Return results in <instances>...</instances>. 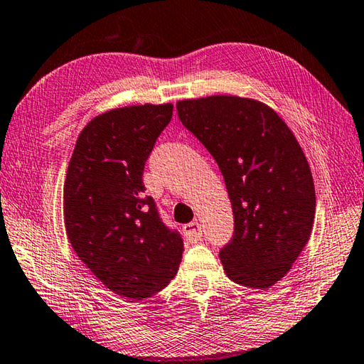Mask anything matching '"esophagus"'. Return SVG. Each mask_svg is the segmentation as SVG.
Here are the masks:
<instances>
[{
  "instance_id": "1",
  "label": "esophagus",
  "mask_w": 364,
  "mask_h": 364,
  "mask_svg": "<svg viewBox=\"0 0 364 364\" xmlns=\"http://www.w3.org/2000/svg\"><path fill=\"white\" fill-rule=\"evenodd\" d=\"M183 234H184V237H186L188 242L196 243L197 240H200V237H202V226L197 221L184 224Z\"/></svg>"
}]
</instances>
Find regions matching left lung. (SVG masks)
<instances>
[{
  "mask_svg": "<svg viewBox=\"0 0 364 364\" xmlns=\"http://www.w3.org/2000/svg\"><path fill=\"white\" fill-rule=\"evenodd\" d=\"M176 109L226 183L234 235L220 251L224 272L248 288L275 285L307 245L315 218L312 171L296 136L255 98L211 95Z\"/></svg>",
  "mask_w": 364,
  "mask_h": 364,
  "instance_id": "1",
  "label": "left lung"
}]
</instances>
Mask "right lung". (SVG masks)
Returning a JSON list of instances; mask_svg holds the SVG:
<instances>
[{
  "label": "right lung",
  "instance_id": "obj_1",
  "mask_svg": "<svg viewBox=\"0 0 364 364\" xmlns=\"http://www.w3.org/2000/svg\"><path fill=\"white\" fill-rule=\"evenodd\" d=\"M173 105H134L95 116L77 136L63 184L68 240L111 291L141 301L168 285L183 240L144 197V162Z\"/></svg>",
  "mask_w": 364,
  "mask_h": 364
}]
</instances>
